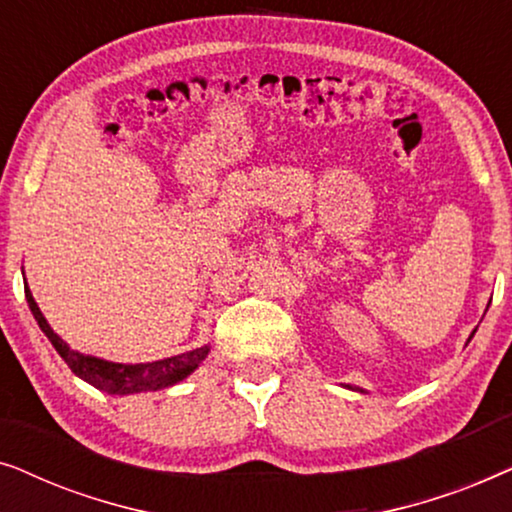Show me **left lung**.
<instances>
[{
  "label": "left lung",
  "mask_w": 512,
  "mask_h": 512,
  "mask_svg": "<svg viewBox=\"0 0 512 512\" xmlns=\"http://www.w3.org/2000/svg\"><path fill=\"white\" fill-rule=\"evenodd\" d=\"M471 338H473V333H471ZM471 338H468V340H471ZM359 391H363V389H359Z\"/></svg>",
  "instance_id": "left-lung-1"
}]
</instances>
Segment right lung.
<instances>
[{
    "instance_id": "add662e5",
    "label": "right lung",
    "mask_w": 512,
    "mask_h": 512,
    "mask_svg": "<svg viewBox=\"0 0 512 512\" xmlns=\"http://www.w3.org/2000/svg\"><path fill=\"white\" fill-rule=\"evenodd\" d=\"M25 298L27 305L37 319V324L41 331L46 333V338L51 340V345L55 347L69 368H72L74 375H79L81 380H86L93 387L107 391V394H116V396H125V394H137V391H156V389H165L172 387L193 373L195 368L205 361V356L209 354V345L193 349V352L186 354H177L170 356V359H160L153 363H114V361H104L97 359V356H86L74 352L72 347L67 345L65 340L60 338L58 333H53V328L48 326V321L44 314H41L39 305L34 303L30 286L25 282Z\"/></svg>"
}]
</instances>
